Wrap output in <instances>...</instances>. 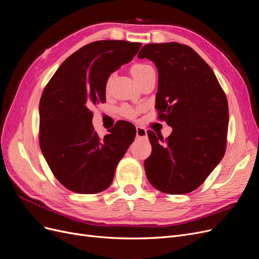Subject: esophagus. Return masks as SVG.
I'll list each match as a JSON object with an SVG mask.
<instances>
[{"label": "esophagus", "instance_id": "obj_1", "mask_svg": "<svg viewBox=\"0 0 259 259\" xmlns=\"http://www.w3.org/2000/svg\"><path fill=\"white\" fill-rule=\"evenodd\" d=\"M136 136H137V138H147L148 137L147 130L142 126H137L136 127Z\"/></svg>", "mask_w": 259, "mask_h": 259}]
</instances>
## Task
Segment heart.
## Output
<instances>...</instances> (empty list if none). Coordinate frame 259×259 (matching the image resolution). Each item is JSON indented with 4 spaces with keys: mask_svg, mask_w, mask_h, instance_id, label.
Segmentation results:
<instances>
[{
    "mask_svg": "<svg viewBox=\"0 0 259 259\" xmlns=\"http://www.w3.org/2000/svg\"><path fill=\"white\" fill-rule=\"evenodd\" d=\"M131 71H132L133 76H134V79L139 83L149 72L154 71V69L150 65H147V64H136L132 67ZM111 80H112V76L109 77L108 85L111 82ZM137 112H138L137 109L133 108L128 105H124L120 109L121 115H123L124 117H127V119H134Z\"/></svg>",
    "mask_w": 259,
    "mask_h": 259,
    "instance_id": "1",
    "label": "heart"
}]
</instances>
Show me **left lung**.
Returning <instances> with one entry per match:
<instances>
[{
    "mask_svg": "<svg viewBox=\"0 0 259 259\" xmlns=\"http://www.w3.org/2000/svg\"><path fill=\"white\" fill-rule=\"evenodd\" d=\"M138 58L150 59L158 69L155 109L159 119L173 128L165 142L148 131L152 151L145 160L147 178L164 193H189L224 158L229 121L226 94L213 70L190 46L147 44Z\"/></svg>",
    "mask_w": 259,
    "mask_h": 259,
    "instance_id": "1",
    "label": "left lung"
}]
</instances>
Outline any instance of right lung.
<instances>
[{"instance_id":"add662e5","label":"right lung","mask_w":259,"mask_h":259,"mask_svg":"<svg viewBox=\"0 0 259 259\" xmlns=\"http://www.w3.org/2000/svg\"><path fill=\"white\" fill-rule=\"evenodd\" d=\"M142 43L103 40L83 46L58 68L40 100V148L54 176L67 189L93 194L111 185L115 167L136 128L116 122L100 138L91 108L106 101L110 74L134 58Z\"/></svg>"}]
</instances>
